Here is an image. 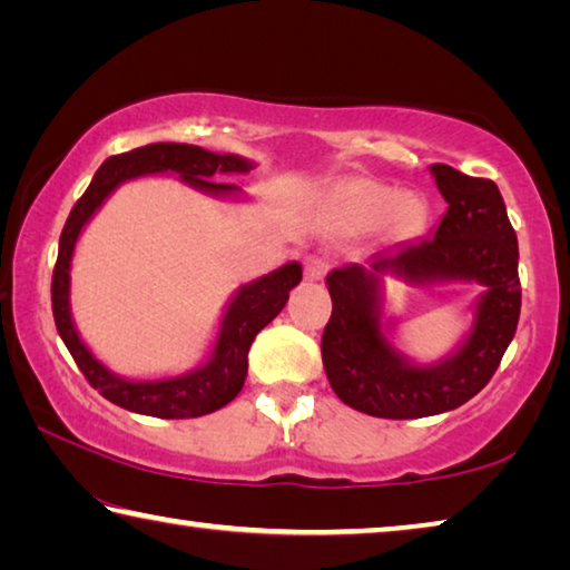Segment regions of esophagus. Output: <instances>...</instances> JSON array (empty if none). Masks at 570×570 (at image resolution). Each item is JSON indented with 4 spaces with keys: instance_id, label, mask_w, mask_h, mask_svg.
<instances>
[{
    "instance_id": "obj_1",
    "label": "esophagus",
    "mask_w": 570,
    "mask_h": 570,
    "mask_svg": "<svg viewBox=\"0 0 570 570\" xmlns=\"http://www.w3.org/2000/svg\"><path fill=\"white\" fill-rule=\"evenodd\" d=\"M326 268H330V264H326V258H322V256H306V262H304L306 282H322L324 274H326Z\"/></svg>"
}]
</instances>
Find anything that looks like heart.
<instances>
[{
    "instance_id": "1",
    "label": "heart",
    "mask_w": 570,
    "mask_h": 570,
    "mask_svg": "<svg viewBox=\"0 0 570 570\" xmlns=\"http://www.w3.org/2000/svg\"><path fill=\"white\" fill-rule=\"evenodd\" d=\"M326 214L346 230H370L387 220L394 236H407L422 220V204L372 178H346L326 193Z\"/></svg>"
}]
</instances>
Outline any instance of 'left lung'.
<instances>
[{"label":"left lung","mask_w":570,"mask_h":570,"mask_svg":"<svg viewBox=\"0 0 570 570\" xmlns=\"http://www.w3.org/2000/svg\"><path fill=\"white\" fill-rule=\"evenodd\" d=\"M448 210L432 236L344 264L326 274L332 320L322 336L324 372L344 404L387 420L430 417L460 407L485 387L513 342L520 316L518 238L493 180L430 166ZM415 285L478 283L473 324L450 355L417 363L393 344L381 278Z\"/></svg>","instance_id":"1"}]
</instances>
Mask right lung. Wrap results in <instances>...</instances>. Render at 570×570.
Returning <instances> with one entry per match:
<instances>
[{"label":"right lung","mask_w":570,"mask_h":570,"mask_svg":"<svg viewBox=\"0 0 570 570\" xmlns=\"http://www.w3.org/2000/svg\"><path fill=\"white\" fill-rule=\"evenodd\" d=\"M256 168L254 160L234 153H210L188 142H150L122 156H112L95 173L88 190L70 210V218L62 228L60 250L52 274V314L57 332L70 350L80 372L98 390L105 400L118 404L122 410L148 414L163 420H186L210 414L236 397L244 387L248 374V350L256 334L268 322H274L286 306L288 292L302 282V264L288 262L264 274L254 282L240 284L220 314L216 340L198 366L166 377L132 380L112 372L108 364L92 354L88 344L77 332L70 308V272L75 246L80 240L85 226L102 208L122 183L142 176H176L188 188L206 193L214 198H244V190L228 183H216L218 176H234Z\"/></svg>","instance_id":"right-lung-1"}]
</instances>
